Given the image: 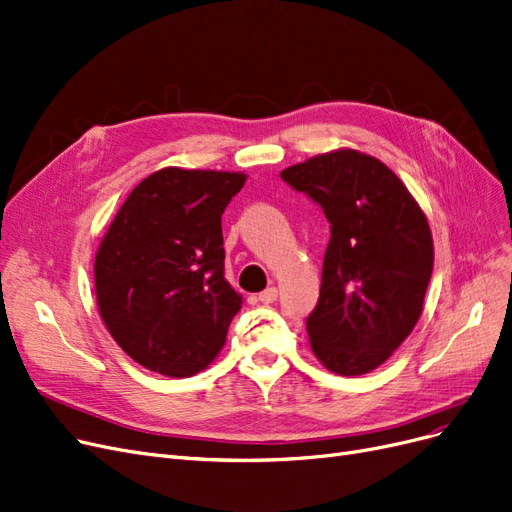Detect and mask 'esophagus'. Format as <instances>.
<instances>
[{
	"label": "esophagus",
	"mask_w": 512,
	"mask_h": 512,
	"mask_svg": "<svg viewBox=\"0 0 512 512\" xmlns=\"http://www.w3.org/2000/svg\"><path fill=\"white\" fill-rule=\"evenodd\" d=\"M276 299H278V289H276V287H270V289L259 293V301H261V304H274Z\"/></svg>",
	"instance_id": "1"
}]
</instances>
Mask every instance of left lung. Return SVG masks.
Instances as JSON below:
<instances>
[{
  "instance_id": "left-lung-1",
  "label": "left lung",
  "mask_w": 512,
  "mask_h": 512,
  "mask_svg": "<svg viewBox=\"0 0 512 512\" xmlns=\"http://www.w3.org/2000/svg\"><path fill=\"white\" fill-rule=\"evenodd\" d=\"M329 221L316 308V358L339 375L380 367L413 331L432 276V236L418 202L377 158L342 149L280 173Z\"/></svg>"
}]
</instances>
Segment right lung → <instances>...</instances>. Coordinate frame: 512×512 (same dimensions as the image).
Returning a JSON list of instances; mask_svg holds the SVG:
<instances>
[{
    "label": "right lung",
    "mask_w": 512,
    "mask_h": 512,
    "mask_svg": "<svg viewBox=\"0 0 512 512\" xmlns=\"http://www.w3.org/2000/svg\"><path fill=\"white\" fill-rule=\"evenodd\" d=\"M246 177L164 168L143 179L99 246L97 304L139 365L189 377L219 354L242 297L225 280L221 215Z\"/></svg>",
    "instance_id": "right-lung-1"
}]
</instances>
